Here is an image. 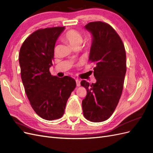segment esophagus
Instances as JSON below:
<instances>
[{"mask_svg":"<svg viewBox=\"0 0 153 153\" xmlns=\"http://www.w3.org/2000/svg\"><path fill=\"white\" fill-rule=\"evenodd\" d=\"M76 84L77 86H80V80H78V79H76Z\"/></svg>","mask_w":153,"mask_h":153,"instance_id":"34e87169","label":"esophagus"}]
</instances>
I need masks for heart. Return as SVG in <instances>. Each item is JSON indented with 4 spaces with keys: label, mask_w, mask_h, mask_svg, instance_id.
I'll return each instance as SVG.
<instances>
[{
    "label": "heart",
    "mask_w": 153,
    "mask_h": 153,
    "mask_svg": "<svg viewBox=\"0 0 153 153\" xmlns=\"http://www.w3.org/2000/svg\"><path fill=\"white\" fill-rule=\"evenodd\" d=\"M63 39L70 45L73 48L79 47L83 41L81 34L75 30L68 31L64 36Z\"/></svg>",
    "instance_id": "b5f03b06"
}]
</instances>
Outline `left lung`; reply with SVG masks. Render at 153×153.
I'll return each instance as SVG.
<instances>
[{
	"instance_id": "8db88e82",
	"label": "left lung",
	"mask_w": 153,
	"mask_h": 153,
	"mask_svg": "<svg viewBox=\"0 0 153 153\" xmlns=\"http://www.w3.org/2000/svg\"><path fill=\"white\" fill-rule=\"evenodd\" d=\"M84 28L92 37L89 61L96 65V82L80 83L87 90L82 103L83 114L90 121L102 122L112 115L121 96L126 72V52L121 38L110 25L94 22Z\"/></svg>"
}]
</instances>
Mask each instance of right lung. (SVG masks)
Here are the masks:
<instances>
[{
    "label": "right lung",
    "mask_w": 153,
    "mask_h": 153,
    "mask_svg": "<svg viewBox=\"0 0 153 153\" xmlns=\"http://www.w3.org/2000/svg\"><path fill=\"white\" fill-rule=\"evenodd\" d=\"M64 27L35 31L22 44L19 53L21 78L30 105L39 116L48 121L61 118L76 87L73 78L52 76L55 43Z\"/></svg>",
    "instance_id": "obj_1"
}]
</instances>
